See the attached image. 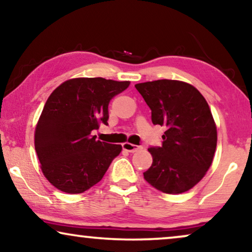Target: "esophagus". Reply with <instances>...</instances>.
I'll return each instance as SVG.
<instances>
[{
  "instance_id": "esophagus-1",
  "label": "esophagus",
  "mask_w": 252,
  "mask_h": 252,
  "mask_svg": "<svg viewBox=\"0 0 252 252\" xmlns=\"http://www.w3.org/2000/svg\"><path fill=\"white\" fill-rule=\"evenodd\" d=\"M123 149L128 151V153H135V151L141 149V147L135 146V144H132V143H128V142H125L123 143Z\"/></svg>"
}]
</instances>
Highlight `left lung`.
<instances>
[{"instance_id":"obj_1","label":"left lung","mask_w":252,"mask_h":252,"mask_svg":"<svg viewBox=\"0 0 252 252\" xmlns=\"http://www.w3.org/2000/svg\"><path fill=\"white\" fill-rule=\"evenodd\" d=\"M151 110L154 125L166 127L161 147L149 148L153 164L143 173L148 184L165 194H181L204 178L217 148L211 110L194 86L179 80L136 84Z\"/></svg>"}]
</instances>
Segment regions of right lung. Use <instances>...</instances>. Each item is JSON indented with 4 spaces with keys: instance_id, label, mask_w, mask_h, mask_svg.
Wrapping results in <instances>:
<instances>
[{
    "instance_id": "add662e5",
    "label": "right lung",
    "mask_w": 252,
    "mask_h": 252,
    "mask_svg": "<svg viewBox=\"0 0 252 252\" xmlns=\"http://www.w3.org/2000/svg\"><path fill=\"white\" fill-rule=\"evenodd\" d=\"M129 84L74 78L51 93L37 120L34 146L42 173L54 187L80 194L102 180L123 148L96 140L92 132L108 125L110 101Z\"/></svg>"
}]
</instances>
